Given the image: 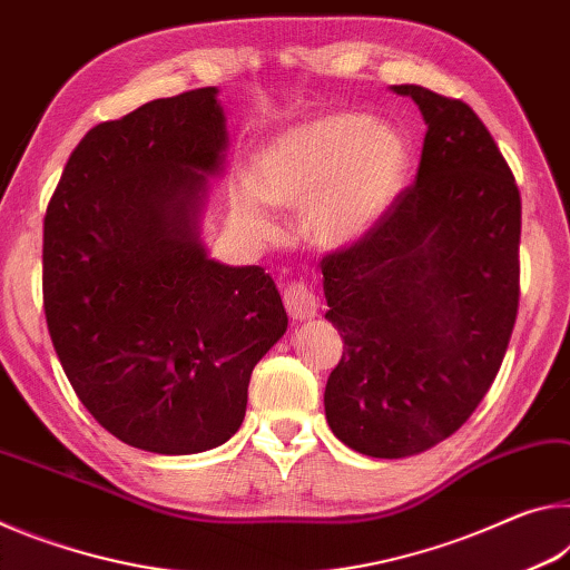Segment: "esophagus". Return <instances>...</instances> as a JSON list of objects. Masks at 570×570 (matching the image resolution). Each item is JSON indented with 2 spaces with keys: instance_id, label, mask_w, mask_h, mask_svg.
Segmentation results:
<instances>
[{
  "instance_id": "esophagus-1",
  "label": "esophagus",
  "mask_w": 570,
  "mask_h": 570,
  "mask_svg": "<svg viewBox=\"0 0 570 570\" xmlns=\"http://www.w3.org/2000/svg\"><path fill=\"white\" fill-rule=\"evenodd\" d=\"M284 306L292 320L304 322L316 316V306H320V298L314 296L312 288L302 282H294L284 288Z\"/></svg>"
}]
</instances>
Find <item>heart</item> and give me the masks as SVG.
<instances>
[{"label":"heart","mask_w":570,"mask_h":570,"mask_svg":"<svg viewBox=\"0 0 570 570\" xmlns=\"http://www.w3.org/2000/svg\"><path fill=\"white\" fill-rule=\"evenodd\" d=\"M410 170V142L364 112H324L286 125L258 146L230 208L258 236L274 230L272 204L304 208L314 244L362 240L390 214Z\"/></svg>","instance_id":"obj_1"}]
</instances>
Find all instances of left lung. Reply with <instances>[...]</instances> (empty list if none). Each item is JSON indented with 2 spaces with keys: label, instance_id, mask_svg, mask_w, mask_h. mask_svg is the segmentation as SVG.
Returning a JSON list of instances; mask_svg holds the SVG:
<instances>
[{
  "label": "left lung",
  "instance_id": "obj_1",
  "mask_svg": "<svg viewBox=\"0 0 570 570\" xmlns=\"http://www.w3.org/2000/svg\"><path fill=\"white\" fill-rule=\"evenodd\" d=\"M428 125L417 178L362 240L322 262L344 340L324 390L346 448L397 460L458 432L493 384L518 314L520 193L470 105L392 85Z\"/></svg>",
  "mask_w": 570,
  "mask_h": 570
}]
</instances>
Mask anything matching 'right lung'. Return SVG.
I'll list each match as a JSON object with an SVG mask.
<instances>
[{
	"label": "right lung",
	"instance_id": "right-lung-1",
	"mask_svg": "<svg viewBox=\"0 0 570 570\" xmlns=\"http://www.w3.org/2000/svg\"><path fill=\"white\" fill-rule=\"evenodd\" d=\"M226 150L216 88L153 100L95 125L47 206L55 352L92 417L156 455L234 438L250 372L288 324L274 278L216 262L200 236Z\"/></svg>",
	"mask_w": 570,
	"mask_h": 570
}]
</instances>
